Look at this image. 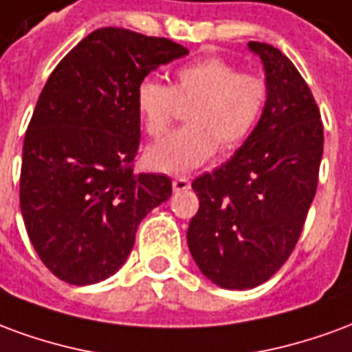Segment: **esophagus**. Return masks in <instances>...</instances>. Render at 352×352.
Masks as SVG:
<instances>
[{
    "instance_id": "34e87169",
    "label": "esophagus",
    "mask_w": 352,
    "mask_h": 352,
    "mask_svg": "<svg viewBox=\"0 0 352 352\" xmlns=\"http://www.w3.org/2000/svg\"><path fill=\"white\" fill-rule=\"evenodd\" d=\"M171 184H173V190L175 192L188 190V188H190V179H188V177H175V179L171 181Z\"/></svg>"
}]
</instances>
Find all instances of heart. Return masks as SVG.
<instances>
[{
  "mask_svg": "<svg viewBox=\"0 0 352 352\" xmlns=\"http://www.w3.org/2000/svg\"><path fill=\"white\" fill-rule=\"evenodd\" d=\"M177 101H192L188 124L145 153L146 166L164 173L190 171L209 160L217 146L230 153L241 145L264 113L267 85L219 56L177 67L171 87L146 77L135 88V111L151 138H162L169 130Z\"/></svg>",
  "mask_w": 352,
  "mask_h": 352,
  "instance_id": "b5f03b06",
  "label": "heart"
}]
</instances>
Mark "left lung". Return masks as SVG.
Returning <instances> with one entry per match:
<instances>
[{
  "label": "left lung",
  "instance_id": "left-lung-1",
  "mask_svg": "<svg viewBox=\"0 0 352 352\" xmlns=\"http://www.w3.org/2000/svg\"><path fill=\"white\" fill-rule=\"evenodd\" d=\"M247 47L264 65V113L228 162L192 183L199 209L186 232L199 272L230 290L265 283L294 251L324 143L315 98L294 64L272 45Z\"/></svg>",
  "mask_w": 352,
  "mask_h": 352
}]
</instances>
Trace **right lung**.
I'll return each instance as SVG.
<instances>
[{
  "instance_id": "obj_1",
  "label": "right lung",
  "mask_w": 352,
  "mask_h": 352,
  "mask_svg": "<svg viewBox=\"0 0 352 352\" xmlns=\"http://www.w3.org/2000/svg\"><path fill=\"white\" fill-rule=\"evenodd\" d=\"M188 50L164 37L100 28L50 73L28 126L20 211L35 252L58 279L85 287L115 275L139 222L171 181L135 173V88Z\"/></svg>"
}]
</instances>
